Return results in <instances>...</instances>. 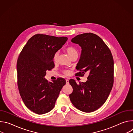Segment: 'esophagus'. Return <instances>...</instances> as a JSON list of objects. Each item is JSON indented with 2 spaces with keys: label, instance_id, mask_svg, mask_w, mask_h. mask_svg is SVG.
<instances>
[{
  "label": "esophagus",
  "instance_id": "34e87169",
  "mask_svg": "<svg viewBox=\"0 0 133 133\" xmlns=\"http://www.w3.org/2000/svg\"><path fill=\"white\" fill-rule=\"evenodd\" d=\"M66 84H69V80L68 79H66Z\"/></svg>",
  "mask_w": 133,
  "mask_h": 133
}]
</instances>
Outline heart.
Wrapping results in <instances>:
<instances>
[{
    "mask_svg": "<svg viewBox=\"0 0 133 133\" xmlns=\"http://www.w3.org/2000/svg\"><path fill=\"white\" fill-rule=\"evenodd\" d=\"M65 51L67 52V53L68 54V55L70 56V57L71 58L72 57L78 55V51L76 50V49L75 48L73 47H68L65 49ZM58 53L56 52L53 56V60L54 62L57 61L58 58ZM64 73L66 75L69 74V71L68 70H65L64 71Z\"/></svg>",
    "mask_w": 133,
    "mask_h": 133,
    "instance_id": "1",
    "label": "heart"
}]
</instances>
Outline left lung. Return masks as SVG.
<instances>
[{
    "mask_svg": "<svg viewBox=\"0 0 133 133\" xmlns=\"http://www.w3.org/2000/svg\"><path fill=\"white\" fill-rule=\"evenodd\" d=\"M82 48L76 76L89 73L87 81L79 84L69 81L73 91L69 98L79 110L90 112L100 108L107 100L114 83V60L111 51L101 38L93 33L78 35L71 40Z\"/></svg>",
    "mask_w": 133,
    "mask_h": 133,
    "instance_id": "left-lung-1",
    "label": "left lung"
}]
</instances>
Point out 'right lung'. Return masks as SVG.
Wrapping results in <instances>:
<instances>
[{
	"instance_id": "1",
	"label": "right lung",
	"mask_w": 133,
	"mask_h": 133,
	"mask_svg": "<svg viewBox=\"0 0 133 133\" xmlns=\"http://www.w3.org/2000/svg\"><path fill=\"white\" fill-rule=\"evenodd\" d=\"M66 37L44 34L31 37L23 48L17 63V84L26 106L37 114L51 110L66 84L63 78L49 82L46 71L54 66V55L65 44Z\"/></svg>"
}]
</instances>
